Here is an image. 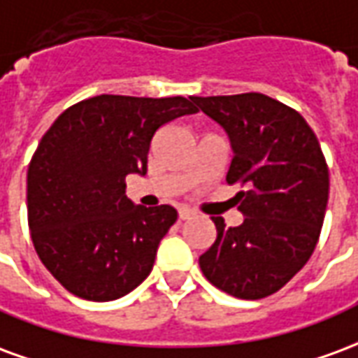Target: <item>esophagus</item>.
I'll return each mask as SVG.
<instances>
[{"label":"esophagus","mask_w":358,"mask_h":358,"mask_svg":"<svg viewBox=\"0 0 358 358\" xmlns=\"http://www.w3.org/2000/svg\"><path fill=\"white\" fill-rule=\"evenodd\" d=\"M178 217H180V220H187V218L194 217V210L187 209V207H182V209L178 210Z\"/></svg>","instance_id":"obj_1"}]
</instances>
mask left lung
<instances>
[{
	"instance_id": "left-lung-1",
	"label": "left lung",
	"mask_w": 358,
	"mask_h": 358,
	"mask_svg": "<svg viewBox=\"0 0 358 358\" xmlns=\"http://www.w3.org/2000/svg\"><path fill=\"white\" fill-rule=\"evenodd\" d=\"M232 143L228 184H241L243 222L213 217L217 240L199 257L210 284L238 299H263L284 287L313 255L330 174L320 143L299 113L268 95L194 97Z\"/></svg>"
}]
</instances>
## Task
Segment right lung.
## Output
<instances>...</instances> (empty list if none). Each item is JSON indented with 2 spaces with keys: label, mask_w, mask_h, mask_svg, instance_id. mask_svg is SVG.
<instances>
[{
  "label": "right lung",
  "mask_w": 358,
  "mask_h": 358,
  "mask_svg": "<svg viewBox=\"0 0 358 358\" xmlns=\"http://www.w3.org/2000/svg\"><path fill=\"white\" fill-rule=\"evenodd\" d=\"M186 97L95 95L61 113L28 164V228L43 266L76 297L113 301L149 276L178 213L126 197L155 132L197 113Z\"/></svg>",
  "instance_id": "1"
}]
</instances>
